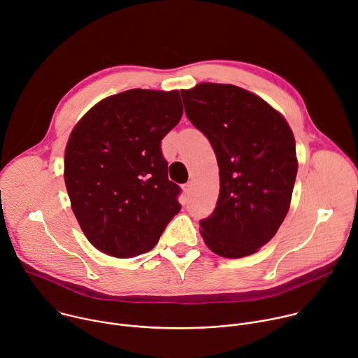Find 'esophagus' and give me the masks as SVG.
<instances>
[{"mask_svg":"<svg viewBox=\"0 0 358 358\" xmlns=\"http://www.w3.org/2000/svg\"><path fill=\"white\" fill-rule=\"evenodd\" d=\"M182 191H184V194L188 196V195H191L192 194V184L191 182H187V184H184V187H182Z\"/></svg>","mask_w":358,"mask_h":358,"instance_id":"obj_1","label":"esophagus"}]
</instances>
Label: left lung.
<instances>
[{
    "label": "left lung",
    "mask_w": 358,
    "mask_h": 358,
    "mask_svg": "<svg viewBox=\"0 0 358 358\" xmlns=\"http://www.w3.org/2000/svg\"><path fill=\"white\" fill-rule=\"evenodd\" d=\"M181 96L220 167L217 207L199 221L201 235L220 257H248L275 236L289 211L297 174L293 133L264 99L234 85L206 82Z\"/></svg>",
    "instance_id": "obj_1"
}]
</instances>
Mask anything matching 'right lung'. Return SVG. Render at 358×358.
I'll use <instances>...</instances> for the list:
<instances>
[{
    "label": "right lung",
    "mask_w": 358,
    "mask_h": 358,
    "mask_svg": "<svg viewBox=\"0 0 358 358\" xmlns=\"http://www.w3.org/2000/svg\"><path fill=\"white\" fill-rule=\"evenodd\" d=\"M182 116L178 90L130 89L94 105L65 150L72 211L99 250L133 258L155 248L178 214L162 140Z\"/></svg>",
    "instance_id": "right-lung-1"
}]
</instances>
